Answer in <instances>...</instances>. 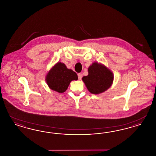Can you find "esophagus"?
I'll use <instances>...</instances> for the list:
<instances>
[{"label": "esophagus", "instance_id": "esophagus-1", "mask_svg": "<svg viewBox=\"0 0 156 156\" xmlns=\"http://www.w3.org/2000/svg\"><path fill=\"white\" fill-rule=\"evenodd\" d=\"M78 79H79V80H80L81 79V78H82V74L81 73H78Z\"/></svg>", "mask_w": 156, "mask_h": 156}]
</instances>
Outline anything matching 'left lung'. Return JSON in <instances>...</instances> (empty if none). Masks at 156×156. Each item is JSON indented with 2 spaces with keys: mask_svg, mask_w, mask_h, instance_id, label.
Returning <instances> with one entry per match:
<instances>
[{
  "mask_svg": "<svg viewBox=\"0 0 156 156\" xmlns=\"http://www.w3.org/2000/svg\"><path fill=\"white\" fill-rule=\"evenodd\" d=\"M88 75L83 77L88 90L93 94H99L110 87L114 80L112 72L106 66L95 62L88 68Z\"/></svg>",
  "mask_w": 156,
  "mask_h": 156,
  "instance_id": "8db88e82",
  "label": "left lung"
}]
</instances>
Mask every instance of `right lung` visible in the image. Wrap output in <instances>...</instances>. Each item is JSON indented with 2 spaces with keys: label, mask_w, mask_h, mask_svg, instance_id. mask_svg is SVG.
I'll return each instance as SVG.
<instances>
[{
  "label": "right lung",
  "mask_w": 156,
  "mask_h": 156,
  "mask_svg": "<svg viewBox=\"0 0 156 156\" xmlns=\"http://www.w3.org/2000/svg\"><path fill=\"white\" fill-rule=\"evenodd\" d=\"M76 73L68 69L64 63L57 62L48 73L46 81L51 90L59 93L64 92L71 81L77 80Z\"/></svg>",
  "instance_id": "obj_1"
}]
</instances>
